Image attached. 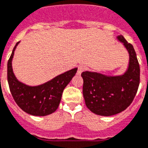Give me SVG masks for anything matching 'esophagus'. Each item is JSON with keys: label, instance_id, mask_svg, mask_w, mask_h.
Masks as SVG:
<instances>
[{"label": "esophagus", "instance_id": "1", "mask_svg": "<svg viewBox=\"0 0 148 148\" xmlns=\"http://www.w3.org/2000/svg\"><path fill=\"white\" fill-rule=\"evenodd\" d=\"M86 67L85 66V65H79V67H78V69H77V74L78 75H80V74H82V72L83 71H84L85 70H86Z\"/></svg>", "mask_w": 148, "mask_h": 148}]
</instances>
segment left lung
Wrapping results in <instances>:
<instances>
[{"label":"left lung","instance_id":"1","mask_svg":"<svg viewBox=\"0 0 148 148\" xmlns=\"http://www.w3.org/2000/svg\"><path fill=\"white\" fill-rule=\"evenodd\" d=\"M117 38L129 53V65L125 73L109 76L86 71L81 74L85 103L96 115L111 116L125 110L133 102L139 86L140 68L133 46L123 36Z\"/></svg>","mask_w":148,"mask_h":148}]
</instances>
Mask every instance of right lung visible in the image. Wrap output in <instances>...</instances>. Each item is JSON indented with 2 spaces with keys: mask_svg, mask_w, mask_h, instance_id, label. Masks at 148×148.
Returning <instances> with one entry per match:
<instances>
[{
  "mask_svg": "<svg viewBox=\"0 0 148 148\" xmlns=\"http://www.w3.org/2000/svg\"><path fill=\"white\" fill-rule=\"evenodd\" d=\"M17 42L7 63V79L10 92L18 106L25 112L35 116H45L54 112L62 98L64 88L70 83L77 68H74L43 84L31 86L21 83L13 73L12 61Z\"/></svg>",
  "mask_w": 148,
  "mask_h": 148,
  "instance_id": "add662e5",
  "label": "right lung"
}]
</instances>
